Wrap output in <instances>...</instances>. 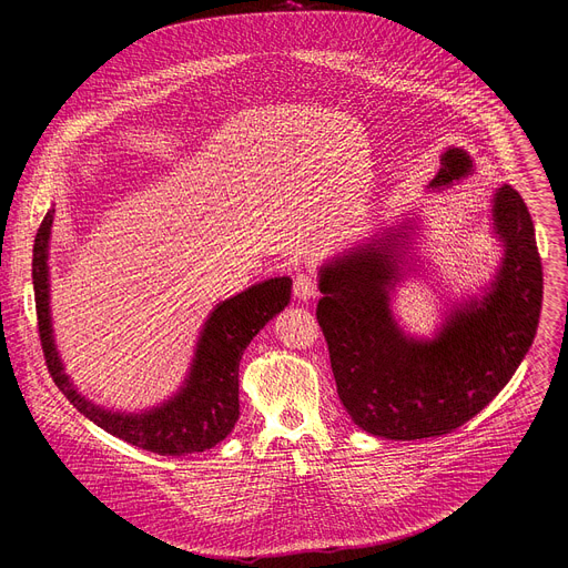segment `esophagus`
I'll return each mask as SVG.
<instances>
[{"instance_id": "obj_1", "label": "esophagus", "mask_w": 568, "mask_h": 568, "mask_svg": "<svg viewBox=\"0 0 568 568\" xmlns=\"http://www.w3.org/2000/svg\"><path fill=\"white\" fill-rule=\"evenodd\" d=\"M316 296V278L312 274H298L294 278V298L310 301Z\"/></svg>"}]
</instances>
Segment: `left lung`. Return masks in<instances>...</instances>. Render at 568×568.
<instances>
[{
    "mask_svg": "<svg viewBox=\"0 0 568 568\" xmlns=\"http://www.w3.org/2000/svg\"><path fill=\"white\" fill-rule=\"evenodd\" d=\"M469 171V154L449 148L432 186ZM493 215L506 247L497 281L483 301L454 310L434 342L404 337L390 316L388 292L402 276L390 235L321 270L316 318L339 399L364 432L418 440L458 429L499 395L532 346L544 294L535 226L508 184Z\"/></svg>",
    "mask_w": 568,
    "mask_h": 568,
    "instance_id": "left-lung-1",
    "label": "left lung"
}]
</instances>
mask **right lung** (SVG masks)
Listing matches in <instances>:
<instances>
[{
	"label": "right lung",
	"mask_w": 568,
	"mask_h": 568,
	"mask_svg": "<svg viewBox=\"0 0 568 568\" xmlns=\"http://www.w3.org/2000/svg\"><path fill=\"white\" fill-rule=\"evenodd\" d=\"M53 211L38 229L33 245V290L38 333L47 368L55 386L73 407L108 434L161 456H186L206 452L224 440L237 416V371L240 359L265 323L287 303L292 281L270 278L242 294L222 301L204 323L186 386L161 407L145 414H112L80 395L62 373L51 335L49 316V267L47 250Z\"/></svg>",
	"instance_id": "right-lung-1"
}]
</instances>
